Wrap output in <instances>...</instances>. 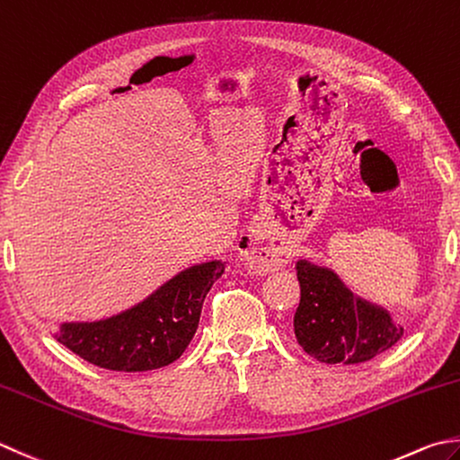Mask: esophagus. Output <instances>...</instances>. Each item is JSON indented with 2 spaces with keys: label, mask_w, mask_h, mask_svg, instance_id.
Here are the masks:
<instances>
[{
  "label": "esophagus",
  "mask_w": 460,
  "mask_h": 460,
  "mask_svg": "<svg viewBox=\"0 0 460 460\" xmlns=\"http://www.w3.org/2000/svg\"><path fill=\"white\" fill-rule=\"evenodd\" d=\"M249 241V247L245 251V263L249 267L251 273L255 275H267L273 273L277 269L285 267L289 263V253H285L283 249L277 247H257Z\"/></svg>",
  "instance_id": "1"
}]
</instances>
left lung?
<instances>
[{
	"mask_svg": "<svg viewBox=\"0 0 460 460\" xmlns=\"http://www.w3.org/2000/svg\"><path fill=\"white\" fill-rule=\"evenodd\" d=\"M295 271L301 285L295 337L317 361L365 363L402 337V327L393 321L389 309L350 291L332 269L299 259Z\"/></svg>",
	"mask_w": 460,
	"mask_h": 460,
	"instance_id": "obj_1",
	"label": "left lung"
}]
</instances>
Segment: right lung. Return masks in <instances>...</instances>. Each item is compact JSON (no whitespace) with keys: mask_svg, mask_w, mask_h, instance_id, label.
Masks as SVG:
<instances>
[{"mask_svg":"<svg viewBox=\"0 0 460 460\" xmlns=\"http://www.w3.org/2000/svg\"><path fill=\"white\" fill-rule=\"evenodd\" d=\"M227 261L211 259L173 275L129 309L97 321H66L56 339L85 361L110 371L139 373L183 355L199 325L205 295Z\"/></svg>","mask_w":460,"mask_h":460,"instance_id":"1","label":"right lung"}]
</instances>
